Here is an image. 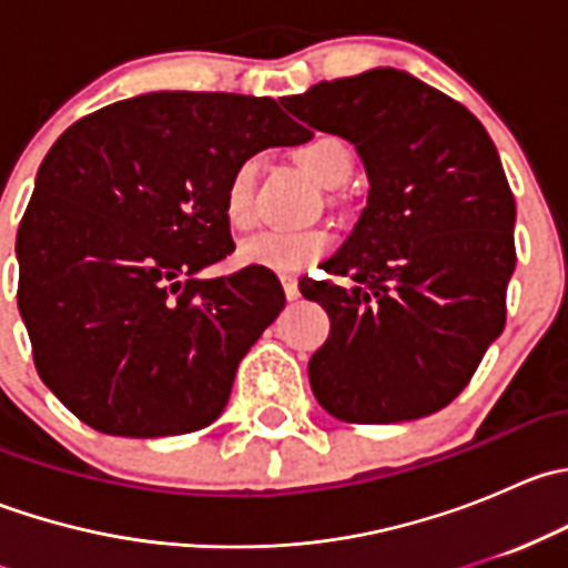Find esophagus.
<instances>
[{"label":"esophagus","instance_id":"obj_1","mask_svg":"<svg viewBox=\"0 0 568 568\" xmlns=\"http://www.w3.org/2000/svg\"><path fill=\"white\" fill-rule=\"evenodd\" d=\"M280 283H283V291H285V300H300V283H296V277H291V274H283L280 277Z\"/></svg>","mask_w":568,"mask_h":568}]
</instances>
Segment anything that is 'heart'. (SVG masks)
I'll list each match as a JSON object with an SVG mask.
<instances>
[{
	"mask_svg": "<svg viewBox=\"0 0 568 568\" xmlns=\"http://www.w3.org/2000/svg\"><path fill=\"white\" fill-rule=\"evenodd\" d=\"M296 162L302 164L313 181L321 186H332L346 181L352 170V156L346 145L335 136H316L296 151ZM257 159H244L225 186V216L233 227H247L255 220V181ZM332 247V236L321 227L313 231H261L252 233L239 244V263L268 272H300L324 257Z\"/></svg>",
	"mask_w": 568,
	"mask_h": 568,
	"instance_id": "heart-1",
	"label": "heart"
}]
</instances>
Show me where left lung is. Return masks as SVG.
I'll use <instances>...</instances> for the list:
<instances>
[{"mask_svg": "<svg viewBox=\"0 0 568 568\" xmlns=\"http://www.w3.org/2000/svg\"><path fill=\"white\" fill-rule=\"evenodd\" d=\"M283 106L352 142L368 203L326 272L302 280L329 316L307 363L313 395L346 423L439 412L467 387L506 326L517 203L469 109L398 68L313 84Z\"/></svg>", "mask_w": 568, "mask_h": 568, "instance_id": "left-lung-1", "label": "left lung"}]
</instances>
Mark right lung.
I'll return each mask as SVG.
<instances>
[{"label": "right lung", "mask_w": 568, "mask_h": 568, "mask_svg": "<svg viewBox=\"0 0 568 568\" xmlns=\"http://www.w3.org/2000/svg\"><path fill=\"white\" fill-rule=\"evenodd\" d=\"M311 136L272 99L162 90L51 145L16 236L19 311L40 379L79 420L170 437L222 415L239 363L285 307L268 268L200 277L233 252L227 178Z\"/></svg>", "instance_id": "1"}]
</instances>
